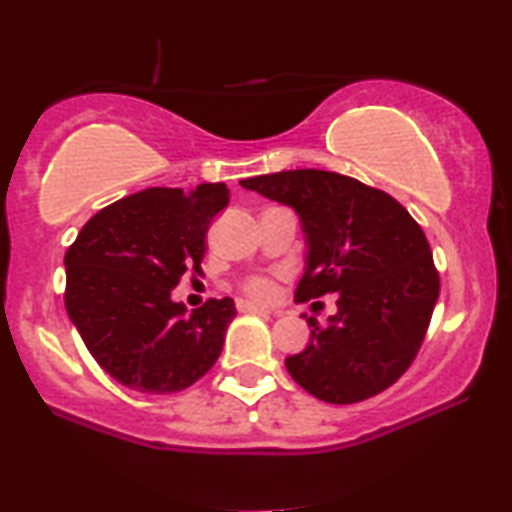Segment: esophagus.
<instances>
[{
  "label": "esophagus",
  "mask_w": 512,
  "mask_h": 512,
  "mask_svg": "<svg viewBox=\"0 0 512 512\" xmlns=\"http://www.w3.org/2000/svg\"><path fill=\"white\" fill-rule=\"evenodd\" d=\"M237 310H240V312H261V314H279V312H275V310H268V307H263V305L249 303V300H242V303H237Z\"/></svg>",
  "instance_id": "obj_1"
}]
</instances>
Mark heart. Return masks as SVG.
<instances>
[{
	"mask_svg": "<svg viewBox=\"0 0 512 512\" xmlns=\"http://www.w3.org/2000/svg\"><path fill=\"white\" fill-rule=\"evenodd\" d=\"M242 289L247 296L256 300H272L277 296V282L268 275H254L242 284Z\"/></svg>",
	"mask_w": 512,
	"mask_h": 512,
	"instance_id": "1",
	"label": "heart"
}]
</instances>
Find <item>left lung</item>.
<instances>
[{"instance_id": "obj_1", "label": "left lung", "mask_w": 512, "mask_h": 512, "mask_svg": "<svg viewBox=\"0 0 512 512\" xmlns=\"http://www.w3.org/2000/svg\"><path fill=\"white\" fill-rule=\"evenodd\" d=\"M265 198L296 209L307 270L296 300L338 293V312L286 370L307 394L349 405L389 389L412 366L429 331L440 277L424 230L396 198L354 177L286 170L242 179Z\"/></svg>"}]
</instances>
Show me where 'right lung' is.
Wrapping results in <instances>:
<instances>
[{
    "label": "right lung",
    "mask_w": 512,
    "mask_h": 512,
    "mask_svg": "<svg viewBox=\"0 0 512 512\" xmlns=\"http://www.w3.org/2000/svg\"><path fill=\"white\" fill-rule=\"evenodd\" d=\"M226 184L146 188L111 202L65 254V307L104 373L142 394H174L221 356L230 298L186 312L172 300L186 272L202 275L207 230L228 205Z\"/></svg>",
    "instance_id": "right-lung-1"
}]
</instances>
